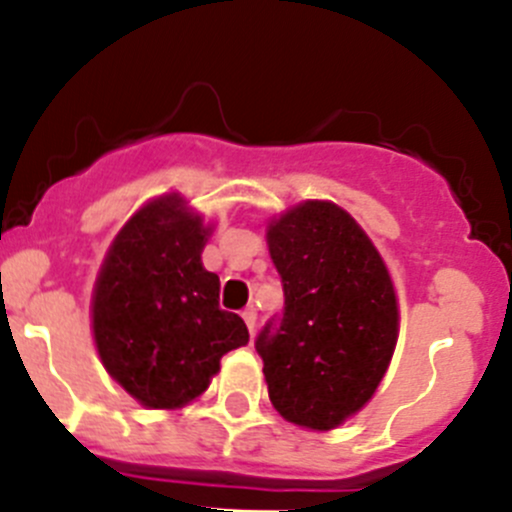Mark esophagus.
I'll use <instances>...</instances> for the list:
<instances>
[{
    "label": "esophagus",
    "mask_w": 512,
    "mask_h": 512,
    "mask_svg": "<svg viewBox=\"0 0 512 512\" xmlns=\"http://www.w3.org/2000/svg\"><path fill=\"white\" fill-rule=\"evenodd\" d=\"M242 319H245L247 329H250V334H255V324H257V312L252 307H247L245 312H242Z\"/></svg>",
    "instance_id": "obj_1"
}]
</instances>
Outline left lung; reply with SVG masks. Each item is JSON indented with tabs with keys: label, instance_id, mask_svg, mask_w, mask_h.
I'll use <instances>...</instances> for the list:
<instances>
[{
	"label": "left lung",
	"instance_id": "8db88e82",
	"mask_svg": "<svg viewBox=\"0 0 512 512\" xmlns=\"http://www.w3.org/2000/svg\"><path fill=\"white\" fill-rule=\"evenodd\" d=\"M267 247L285 309L257 334L270 401L287 421L329 431L374 396L399 337L384 260L339 205L307 200L272 220Z\"/></svg>",
	"mask_w": 512,
	"mask_h": 512
}]
</instances>
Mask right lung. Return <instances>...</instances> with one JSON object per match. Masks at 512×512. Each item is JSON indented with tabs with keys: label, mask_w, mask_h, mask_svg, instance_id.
Returning <instances> with one entry per match:
<instances>
[{
	"label": "right lung",
	"mask_w": 512,
	"mask_h": 512,
	"mask_svg": "<svg viewBox=\"0 0 512 512\" xmlns=\"http://www.w3.org/2000/svg\"><path fill=\"white\" fill-rule=\"evenodd\" d=\"M210 227L180 195L143 205L113 240L94 287L91 324L108 374L148 409H180L208 389L223 354L250 342L220 309L203 267Z\"/></svg>",
	"instance_id": "add662e5"
}]
</instances>
